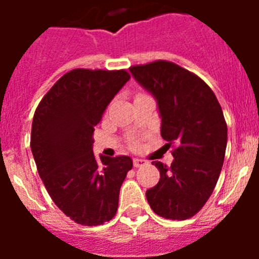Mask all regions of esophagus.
Here are the masks:
<instances>
[{"label": "esophagus", "mask_w": 259, "mask_h": 259, "mask_svg": "<svg viewBox=\"0 0 259 259\" xmlns=\"http://www.w3.org/2000/svg\"><path fill=\"white\" fill-rule=\"evenodd\" d=\"M145 163H146L145 159H141V158H135L134 159V166L136 167V168L137 167H141L143 164H145Z\"/></svg>", "instance_id": "1"}]
</instances>
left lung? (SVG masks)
I'll list each match as a JSON object with an SVG mask.
<instances>
[{
    "mask_svg": "<svg viewBox=\"0 0 259 259\" xmlns=\"http://www.w3.org/2000/svg\"><path fill=\"white\" fill-rule=\"evenodd\" d=\"M132 76L157 100L161 136L176 144L171 166L152 162L159 182L146 200L159 217L184 221L197 214L214 191L227 146V124L210 87L168 61L130 67Z\"/></svg>",
    "mask_w": 259,
    "mask_h": 259,
    "instance_id": "left-lung-1",
    "label": "left lung"
}]
</instances>
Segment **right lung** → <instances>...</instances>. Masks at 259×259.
<instances>
[{
	"mask_svg": "<svg viewBox=\"0 0 259 259\" xmlns=\"http://www.w3.org/2000/svg\"><path fill=\"white\" fill-rule=\"evenodd\" d=\"M130 77L125 70H71L33 115L31 150L38 175L54 203L77 224L114 218L120 187L134 166L128 155L98 161L92 150L95 127Z\"/></svg>",
	"mask_w": 259,
	"mask_h": 259,
	"instance_id": "right-lung-1",
	"label": "right lung"
}]
</instances>
